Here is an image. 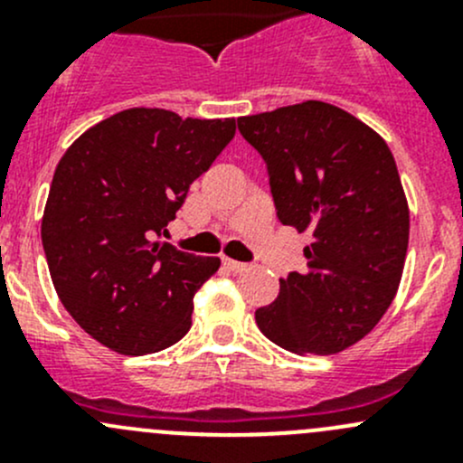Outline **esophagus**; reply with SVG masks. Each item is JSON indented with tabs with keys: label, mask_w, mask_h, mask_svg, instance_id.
<instances>
[{
	"label": "esophagus",
	"mask_w": 463,
	"mask_h": 463,
	"mask_svg": "<svg viewBox=\"0 0 463 463\" xmlns=\"http://www.w3.org/2000/svg\"><path fill=\"white\" fill-rule=\"evenodd\" d=\"M223 264H226L232 273H244V270L250 269V264H244V261H237V260H223Z\"/></svg>",
	"instance_id": "obj_1"
}]
</instances>
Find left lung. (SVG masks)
I'll return each instance as SVG.
<instances>
[{"mask_svg": "<svg viewBox=\"0 0 463 463\" xmlns=\"http://www.w3.org/2000/svg\"><path fill=\"white\" fill-rule=\"evenodd\" d=\"M269 167L278 219L309 232L307 269L279 278L260 331L293 354H338L365 338L399 291L410 210L390 147L322 100L237 118Z\"/></svg>", "mask_w": 463, "mask_h": 463, "instance_id": "8db88e82", "label": "left lung"}]
</instances>
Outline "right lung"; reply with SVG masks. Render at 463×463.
<instances>
[{"mask_svg":"<svg viewBox=\"0 0 463 463\" xmlns=\"http://www.w3.org/2000/svg\"><path fill=\"white\" fill-rule=\"evenodd\" d=\"M232 137L235 118L134 107L60 158L42 217L51 279L71 318L111 352L143 356L188 334L194 293L222 261L158 237Z\"/></svg>","mask_w":463,"mask_h":463,"instance_id":"right-lung-1","label":"right lung"}]
</instances>
